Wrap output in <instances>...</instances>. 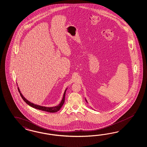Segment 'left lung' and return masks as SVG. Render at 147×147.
I'll return each mask as SVG.
<instances>
[{
	"label": "left lung",
	"instance_id": "8db88e82",
	"mask_svg": "<svg viewBox=\"0 0 147 147\" xmlns=\"http://www.w3.org/2000/svg\"><path fill=\"white\" fill-rule=\"evenodd\" d=\"M86 102H87V100H86Z\"/></svg>",
	"mask_w": 147,
	"mask_h": 147
}]
</instances>
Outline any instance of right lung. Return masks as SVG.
I'll return each instance as SVG.
<instances>
[{
	"mask_svg": "<svg viewBox=\"0 0 147 147\" xmlns=\"http://www.w3.org/2000/svg\"><path fill=\"white\" fill-rule=\"evenodd\" d=\"M67 89L65 90V91L64 92V94H63V98L62 100L61 101L60 103L58 105V106H56V107H42V106H40V105H36V104H34L32 103L31 102H30L29 101H28V100L26 99L24 97L23 95L21 94V93L20 92V90L18 88V90L20 92V95L21 96L22 98L24 99V101L26 103L28 104L29 105H30V107H34L35 109H38V110H42V111H46V112H50V113H53V112H56L57 111H59L60 108L62 107V106L63 105V103L65 102V94H66V91Z\"/></svg>",
	"mask_w": 147,
	"mask_h": 147,
	"instance_id": "right-lung-1",
	"label": "right lung"
}]
</instances>
